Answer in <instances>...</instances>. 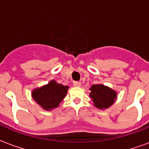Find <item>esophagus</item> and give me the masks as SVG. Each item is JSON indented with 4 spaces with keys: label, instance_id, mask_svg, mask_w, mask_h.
Here are the masks:
<instances>
[{
    "label": "esophagus",
    "instance_id": "obj_1",
    "mask_svg": "<svg viewBox=\"0 0 149 149\" xmlns=\"http://www.w3.org/2000/svg\"><path fill=\"white\" fill-rule=\"evenodd\" d=\"M73 85L74 86H77V87H79V86H81V82H74Z\"/></svg>",
    "mask_w": 149,
    "mask_h": 149
}]
</instances>
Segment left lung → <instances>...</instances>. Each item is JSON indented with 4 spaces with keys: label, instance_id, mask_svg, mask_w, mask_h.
<instances>
[{
    "label": "left lung",
    "instance_id": "1",
    "mask_svg": "<svg viewBox=\"0 0 149 149\" xmlns=\"http://www.w3.org/2000/svg\"><path fill=\"white\" fill-rule=\"evenodd\" d=\"M90 97L92 98L94 106L97 109L109 108L117 98V92L102 84L93 85L90 88Z\"/></svg>",
    "mask_w": 149,
    "mask_h": 149
}]
</instances>
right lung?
I'll return each instance as SVG.
<instances>
[{
  "instance_id": "1",
  "label": "right lung",
  "mask_w": 149,
  "mask_h": 149,
  "mask_svg": "<svg viewBox=\"0 0 149 149\" xmlns=\"http://www.w3.org/2000/svg\"><path fill=\"white\" fill-rule=\"evenodd\" d=\"M69 86L58 84L55 80L43 86L35 89L31 93L32 98L45 110H52L58 107L59 103L63 100Z\"/></svg>"
}]
</instances>
